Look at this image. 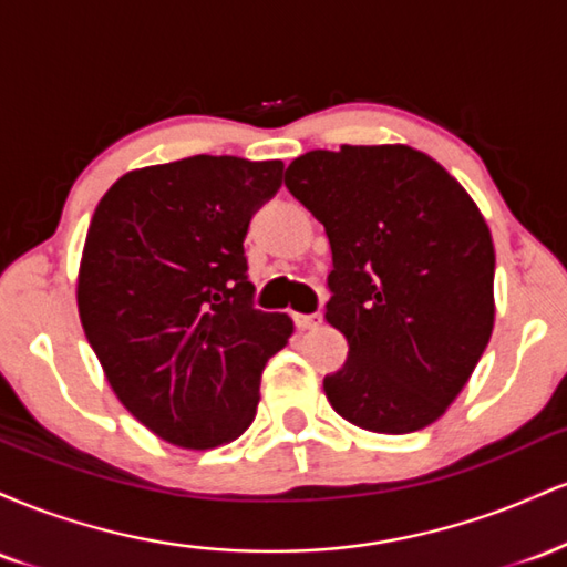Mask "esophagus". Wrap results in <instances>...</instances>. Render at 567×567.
I'll return each mask as SVG.
<instances>
[{
	"mask_svg": "<svg viewBox=\"0 0 567 567\" xmlns=\"http://www.w3.org/2000/svg\"><path fill=\"white\" fill-rule=\"evenodd\" d=\"M292 320H296L298 330H317L322 324V315L320 311L317 315H296Z\"/></svg>",
	"mask_w": 567,
	"mask_h": 567,
	"instance_id": "34e87169",
	"label": "esophagus"
}]
</instances>
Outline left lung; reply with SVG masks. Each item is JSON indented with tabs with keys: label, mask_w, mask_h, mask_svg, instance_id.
Returning a JSON list of instances; mask_svg holds the SVG:
<instances>
[{
	"label": "left lung",
	"mask_w": 567,
	"mask_h": 567,
	"mask_svg": "<svg viewBox=\"0 0 567 567\" xmlns=\"http://www.w3.org/2000/svg\"><path fill=\"white\" fill-rule=\"evenodd\" d=\"M285 186L333 250L324 320L349 360L330 405L379 434L419 432L470 381L496 320V250L483 213L437 159L405 143L292 159Z\"/></svg>",
	"instance_id": "8db88e82"
}]
</instances>
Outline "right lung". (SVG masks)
Here are the masks:
<instances>
[{"label":"right lung","instance_id":"1","mask_svg":"<svg viewBox=\"0 0 567 567\" xmlns=\"http://www.w3.org/2000/svg\"><path fill=\"white\" fill-rule=\"evenodd\" d=\"M279 159L197 154L122 175L84 239L76 306L116 400L188 451L256 419L261 373L292 320L252 309L245 234L282 186Z\"/></svg>","mask_w":567,"mask_h":567}]
</instances>
